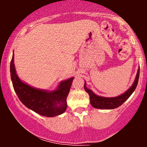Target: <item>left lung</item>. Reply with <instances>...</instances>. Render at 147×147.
<instances>
[{
	"instance_id": "obj_1",
	"label": "left lung",
	"mask_w": 147,
	"mask_h": 147,
	"mask_svg": "<svg viewBox=\"0 0 147 147\" xmlns=\"http://www.w3.org/2000/svg\"><path fill=\"white\" fill-rule=\"evenodd\" d=\"M140 76V68L138 69V73L136 75V77L135 79L134 82L130 88L126 91V92L123 93L122 95L117 96L115 97H100V96L96 95L92 90L90 89L87 88L86 87V83H84V89L86 92L88 93L89 96H90V100L91 105L93 106L94 108L99 109H116V108L119 107L122 104L127 100L131 94L134 92L136 90V87H137L138 83V79H139Z\"/></svg>"
}]
</instances>
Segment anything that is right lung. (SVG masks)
Wrapping results in <instances>:
<instances>
[{"mask_svg": "<svg viewBox=\"0 0 147 147\" xmlns=\"http://www.w3.org/2000/svg\"><path fill=\"white\" fill-rule=\"evenodd\" d=\"M10 74L18 99L28 109L46 117H55L66 110V99L74 77L62 82L57 90L52 92L34 88L18 78L14 68V55L10 63Z\"/></svg>", "mask_w": 147, "mask_h": 147, "instance_id": "1", "label": "right lung"}]
</instances>
